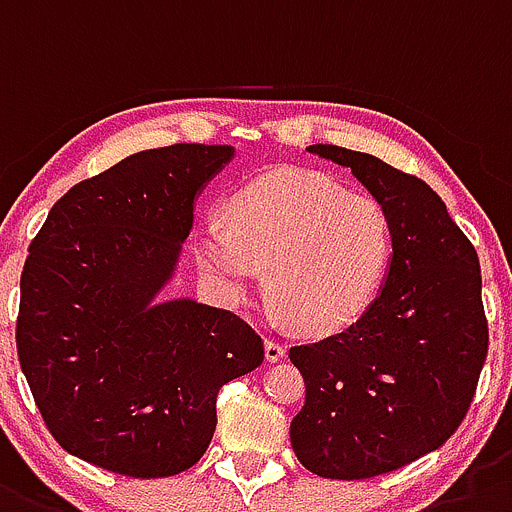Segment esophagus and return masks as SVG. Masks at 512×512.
<instances>
[{
	"instance_id": "1",
	"label": "esophagus",
	"mask_w": 512,
	"mask_h": 512,
	"mask_svg": "<svg viewBox=\"0 0 512 512\" xmlns=\"http://www.w3.org/2000/svg\"><path fill=\"white\" fill-rule=\"evenodd\" d=\"M265 357L267 362H280L285 357V347L275 339H265Z\"/></svg>"
}]
</instances>
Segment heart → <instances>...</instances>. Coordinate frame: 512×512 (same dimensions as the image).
<instances>
[{
	"label": "heart",
	"mask_w": 512,
	"mask_h": 512,
	"mask_svg": "<svg viewBox=\"0 0 512 512\" xmlns=\"http://www.w3.org/2000/svg\"><path fill=\"white\" fill-rule=\"evenodd\" d=\"M201 270L229 298L247 296L267 267L283 316L306 334H334L372 306L393 252L388 214L316 170L285 168L239 188L232 222L193 234Z\"/></svg>",
	"instance_id": "b5f03b06"
}]
</instances>
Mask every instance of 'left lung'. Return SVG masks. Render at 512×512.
<instances>
[{
  "label": "left lung",
  "instance_id": "obj_1",
  "mask_svg": "<svg viewBox=\"0 0 512 512\" xmlns=\"http://www.w3.org/2000/svg\"><path fill=\"white\" fill-rule=\"evenodd\" d=\"M306 150L352 170L393 232L362 319L288 352L306 382L290 421L298 462L326 480H367L439 449L467 416L487 357L480 260L421 178L347 147Z\"/></svg>",
  "mask_w": 512,
  "mask_h": 512
}]
</instances>
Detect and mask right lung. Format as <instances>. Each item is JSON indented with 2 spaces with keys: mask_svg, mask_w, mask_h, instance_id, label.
Listing matches in <instances>:
<instances>
[{
  "mask_svg": "<svg viewBox=\"0 0 512 512\" xmlns=\"http://www.w3.org/2000/svg\"><path fill=\"white\" fill-rule=\"evenodd\" d=\"M232 145L124 158L55 201L22 267L17 354L68 454L155 480L204 457L216 395L262 365V339L224 308L158 301L193 204Z\"/></svg>",
  "mask_w": 512,
  "mask_h": 512,
  "instance_id": "1",
  "label": "right lung"
}]
</instances>
